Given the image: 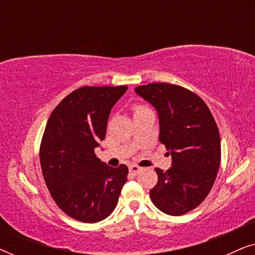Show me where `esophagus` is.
<instances>
[{"label":"esophagus","mask_w":255,"mask_h":255,"mask_svg":"<svg viewBox=\"0 0 255 255\" xmlns=\"http://www.w3.org/2000/svg\"><path fill=\"white\" fill-rule=\"evenodd\" d=\"M128 170H130L131 174H133V175H135V174H138L139 170H140V167H138L137 165H131L130 168H128Z\"/></svg>","instance_id":"esophagus-1"}]
</instances>
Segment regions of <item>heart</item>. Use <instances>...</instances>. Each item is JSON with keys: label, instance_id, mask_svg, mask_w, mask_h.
I'll list each match as a JSON object with an SVG mask.
<instances>
[{"label": "heart", "instance_id": "1", "mask_svg": "<svg viewBox=\"0 0 255 255\" xmlns=\"http://www.w3.org/2000/svg\"><path fill=\"white\" fill-rule=\"evenodd\" d=\"M141 108H144V107H140V106H138V107H134V113L137 110H139V109H141Z\"/></svg>", "mask_w": 255, "mask_h": 255}]
</instances>
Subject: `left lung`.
<instances>
[{"mask_svg":"<svg viewBox=\"0 0 255 255\" xmlns=\"http://www.w3.org/2000/svg\"><path fill=\"white\" fill-rule=\"evenodd\" d=\"M159 115V140L172 155V167L155 168L149 191L156 208L181 216L197 208L210 193L221 165V137L207 104L196 94L172 83L135 87Z\"/></svg>","mask_w":255,"mask_h":255,"instance_id":"8db88e82","label":"left lung"}]
</instances>
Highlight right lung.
Segmentation results:
<instances>
[{
	"instance_id": "right-lung-1",
	"label": "right lung",
	"mask_w": 255,
	"mask_h": 255,
	"mask_svg": "<svg viewBox=\"0 0 255 255\" xmlns=\"http://www.w3.org/2000/svg\"><path fill=\"white\" fill-rule=\"evenodd\" d=\"M127 89L82 87L66 96L47 121L39 151L41 172L53 201L76 221L107 218L128 180L127 166L114 168L95 154L106 138L110 111Z\"/></svg>"
}]
</instances>
